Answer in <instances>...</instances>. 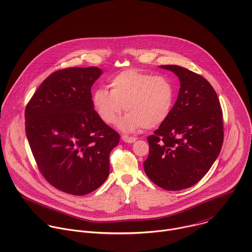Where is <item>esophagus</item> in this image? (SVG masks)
<instances>
[{
	"label": "esophagus",
	"mask_w": 252,
	"mask_h": 252,
	"mask_svg": "<svg viewBox=\"0 0 252 252\" xmlns=\"http://www.w3.org/2000/svg\"><path fill=\"white\" fill-rule=\"evenodd\" d=\"M122 139H123L125 142H126V143H133V142L136 140L135 137H129V136H126V135H123V136H122Z\"/></svg>",
	"instance_id": "obj_1"
}]
</instances>
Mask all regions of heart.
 Masks as SVG:
<instances>
[{"label":"heart","instance_id":"1","mask_svg":"<svg viewBox=\"0 0 252 252\" xmlns=\"http://www.w3.org/2000/svg\"><path fill=\"white\" fill-rule=\"evenodd\" d=\"M110 88L111 91L99 88L93 93V106L108 125L116 123L126 109L127 114L118 124L125 132L158 126L171 113L174 88L163 76L127 69L111 78Z\"/></svg>","mask_w":252,"mask_h":252}]
</instances>
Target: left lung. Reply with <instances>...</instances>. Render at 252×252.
I'll use <instances>...</instances> for the list:
<instances>
[{
	"label": "left lung",
	"mask_w": 252,
	"mask_h": 252,
	"mask_svg": "<svg viewBox=\"0 0 252 252\" xmlns=\"http://www.w3.org/2000/svg\"><path fill=\"white\" fill-rule=\"evenodd\" d=\"M180 81L169 117L147 137V177L168 191L198 183L218 158L223 140L222 112L216 91L202 76L177 65H161Z\"/></svg>",
	"instance_id": "1"
}]
</instances>
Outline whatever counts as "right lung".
Returning <instances> with one entry per match:
<instances>
[{
  "mask_svg": "<svg viewBox=\"0 0 252 252\" xmlns=\"http://www.w3.org/2000/svg\"><path fill=\"white\" fill-rule=\"evenodd\" d=\"M98 67H72L48 76L26 109V133L44 178L58 190L87 195L107 180L120 134L94 110Z\"/></svg>",
  "mask_w": 252,
  "mask_h": 252,
  "instance_id": "right-lung-1",
  "label": "right lung"
}]
</instances>
